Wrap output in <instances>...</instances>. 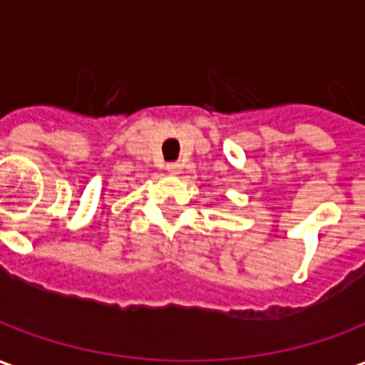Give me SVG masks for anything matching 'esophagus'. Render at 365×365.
Wrapping results in <instances>:
<instances>
[{
  "label": "esophagus",
  "instance_id": "34e87169",
  "mask_svg": "<svg viewBox=\"0 0 365 365\" xmlns=\"http://www.w3.org/2000/svg\"><path fill=\"white\" fill-rule=\"evenodd\" d=\"M166 170L172 175L182 174V164H180V162H170V164H168V166H166Z\"/></svg>",
  "mask_w": 365,
  "mask_h": 365
}]
</instances>
